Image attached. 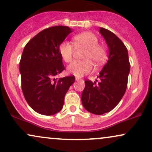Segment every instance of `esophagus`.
<instances>
[{"label": "esophagus", "instance_id": "1", "mask_svg": "<svg viewBox=\"0 0 152 152\" xmlns=\"http://www.w3.org/2000/svg\"><path fill=\"white\" fill-rule=\"evenodd\" d=\"M82 78H78V77H76V81H82Z\"/></svg>", "mask_w": 152, "mask_h": 152}]
</instances>
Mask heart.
<instances>
[{
  "label": "heart",
  "mask_w": 152,
  "mask_h": 152,
  "mask_svg": "<svg viewBox=\"0 0 152 152\" xmlns=\"http://www.w3.org/2000/svg\"><path fill=\"white\" fill-rule=\"evenodd\" d=\"M76 48L83 47L86 49L84 53L83 61H74L69 65L67 71L70 74L81 77L89 74L94 69V62L97 66H100L107 61L108 56L107 47L99 43V39L96 34L91 32H84L75 35L72 39ZM74 45L69 41H63L58 46L60 56L66 63L71 61L74 52Z\"/></svg>",
  "instance_id": "b5f03b06"
}]
</instances>
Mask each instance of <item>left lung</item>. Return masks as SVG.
<instances>
[{
	"instance_id": "8db88e82",
	"label": "left lung",
	"mask_w": 152,
	"mask_h": 152,
	"mask_svg": "<svg viewBox=\"0 0 152 152\" xmlns=\"http://www.w3.org/2000/svg\"><path fill=\"white\" fill-rule=\"evenodd\" d=\"M100 32L109 47L108 61L100 72V81H85L81 101L84 108L95 115L108 113L120 103L127 86L130 69L128 52L113 32L100 27Z\"/></svg>"
}]
</instances>
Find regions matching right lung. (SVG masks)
Listing matches in <instances>:
<instances>
[{"mask_svg":"<svg viewBox=\"0 0 152 152\" xmlns=\"http://www.w3.org/2000/svg\"><path fill=\"white\" fill-rule=\"evenodd\" d=\"M71 32L67 26L48 27L32 37L23 49L20 61L22 91L28 105L39 114L59 112L75 81L74 76L54 78L65 69L58 46Z\"/></svg>","mask_w":152,"mask_h":152,"instance_id":"right-lung-1","label":"right lung"}]
</instances>
